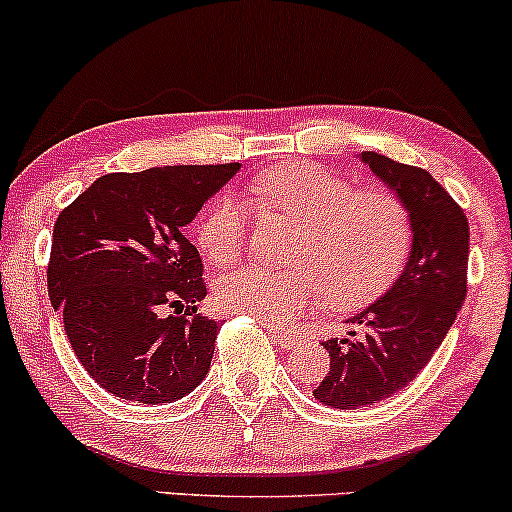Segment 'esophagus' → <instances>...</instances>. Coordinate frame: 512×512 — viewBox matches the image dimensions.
<instances>
[{
	"instance_id": "esophagus-1",
	"label": "esophagus",
	"mask_w": 512,
	"mask_h": 512,
	"mask_svg": "<svg viewBox=\"0 0 512 512\" xmlns=\"http://www.w3.org/2000/svg\"><path fill=\"white\" fill-rule=\"evenodd\" d=\"M267 331H269V336H272V341L279 343L281 348L293 350L295 346H298V336H295L293 331H286V329H281V326H274V324H269Z\"/></svg>"
}]
</instances>
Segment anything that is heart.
I'll list each match as a JSON object with an SVG mask.
<instances>
[{
    "mask_svg": "<svg viewBox=\"0 0 512 512\" xmlns=\"http://www.w3.org/2000/svg\"><path fill=\"white\" fill-rule=\"evenodd\" d=\"M252 197L303 226L293 255L300 269L245 264L221 274L214 298L233 315L286 324L322 298L336 310H353L389 291L410 257L412 219L391 190H357L324 166L288 164L257 178ZM245 229V205L224 195L197 224V245L214 264H231L243 252Z\"/></svg>",
    "mask_w": 512,
    "mask_h": 512,
    "instance_id": "obj_1",
    "label": "heart"
}]
</instances>
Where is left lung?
<instances>
[{"label": "left lung", "mask_w": 512, "mask_h": 512, "mask_svg": "<svg viewBox=\"0 0 512 512\" xmlns=\"http://www.w3.org/2000/svg\"><path fill=\"white\" fill-rule=\"evenodd\" d=\"M360 159L408 207L412 250L389 291L348 319V338L322 343L331 367L312 393L338 410L369 408L405 389L432 360L467 295L470 226L458 202L420 166L377 152Z\"/></svg>", "instance_id": "obj_1"}]
</instances>
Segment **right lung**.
<instances>
[{
  "label": "right lung",
  "instance_id": "obj_1",
  "mask_svg": "<svg viewBox=\"0 0 512 512\" xmlns=\"http://www.w3.org/2000/svg\"><path fill=\"white\" fill-rule=\"evenodd\" d=\"M238 169L157 166L107 174L59 214L49 300L64 317L80 365L116 398L174 403L209 372L219 322L197 315L207 286L200 252L183 226ZM164 306L179 312L164 316Z\"/></svg>",
  "mask_w": 512,
  "mask_h": 512
}]
</instances>
